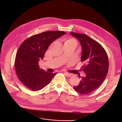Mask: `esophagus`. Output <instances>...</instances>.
Wrapping results in <instances>:
<instances>
[{
  "label": "esophagus",
  "mask_w": 122,
  "mask_h": 122,
  "mask_svg": "<svg viewBox=\"0 0 122 122\" xmlns=\"http://www.w3.org/2000/svg\"><path fill=\"white\" fill-rule=\"evenodd\" d=\"M64 74H65L66 76H67V77H71L73 75L72 74H71V73H67V72H64Z\"/></svg>",
  "instance_id": "1"
}]
</instances>
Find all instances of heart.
<instances>
[{"mask_svg": "<svg viewBox=\"0 0 122 122\" xmlns=\"http://www.w3.org/2000/svg\"><path fill=\"white\" fill-rule=\"evenodd\" d=\"M65 44L74 45L76 47L78 44V42L77 40L74 38H69L65 41Z\"/></svg>", "mask_w": 122, "mask_h": 122, "instance_id": "obj_1", "label": "heart"}]
</instances>
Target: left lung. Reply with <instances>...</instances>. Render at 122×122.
Wrapping results in <instances>:
<instances>
[{
	"instance_id": "1",
	"label": "left lung",
	"mask_w": 122,
	"mask_h": 122,
	"mask_svg": "<svg viewBox=\"0 0 122 122\" xmlns=\"http://www.w3.org/2000/svg\"><path fill=\"white\" fill-rule=\"evenodd\" d=\"M77 38L81 46L82 71L86 76L81 77L80 84L73 88L81 94H89L102 83L108 74L109 60L106 52L97 41L83 34L70 32Z\"/></svg>"
}]
</instances>
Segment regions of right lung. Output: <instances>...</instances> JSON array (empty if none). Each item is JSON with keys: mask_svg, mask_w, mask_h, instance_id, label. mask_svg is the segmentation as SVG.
<instances>
[{"mask_svg": "<svg viewBox=\"0 0 122 122\" xmlns=\"http://www.w3.org/2000/svg\"><path fill=\"white\" fill-rule=\"evenodd\" d=\"M66 33L60 31L44 32L25 40L17 52L15 68L21 81L33 91L47 85L57 73L48 72L40 68L39 62L43 59L49 46Z\"/></svg>", "mask_w": 122, "mask_h": 122, "instance_id": "right-lung-1", "label": "right lung"}]
</instances>
